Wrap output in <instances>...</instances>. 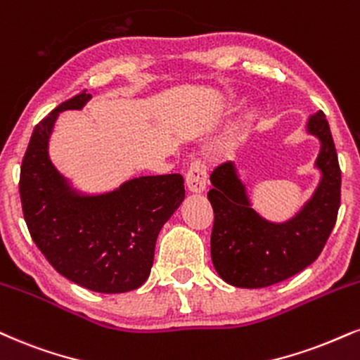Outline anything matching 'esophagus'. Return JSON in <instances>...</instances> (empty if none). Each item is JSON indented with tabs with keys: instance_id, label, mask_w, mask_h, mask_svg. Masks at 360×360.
Returning a JSON list of instances; mask_svg holds the SVG:
<instances>
[{
	"instance_id": "esophagus-1",
	"label": "esophagus",
	"mask_w": 360,
	"mask_h": 360,
	"mask_svg": "<svg viewBox=\"0 0 360 360\" xmlns=\"http://www.w3.org/2000/svg\"><path fill=\"white\" fill-rule=\"evenodd\" d=\"M206 181H207V174H206L205 162L194 161L191 166H189L188 174H186V186H188L189 193H194V194L205 193Z\"/></svg>"
}]
</instances>
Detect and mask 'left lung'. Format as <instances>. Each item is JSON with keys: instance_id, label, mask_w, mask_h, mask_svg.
I'll list each match as a JSON object with an SVG mask.
<instances>
[{"instance_id": "1", "label": "left lung", "mask_w": 360, "mask_h": 360, "mask_svg": "<svg viewBox=\"0 0 360 360\" xmlns=\"http://www.w3.org/2000/svg\"><path fill=\"white\" fill-rule=\"evenodd\" d=\"M305 132L320 144L314 164L320 179L311 196L285 221L258 213L236 162L223 164L211 174V259L233 287L265 288L300 274L319 258L330 236L340 206V167L322 110L309 117Z\"/></svg>"}]
</instances>
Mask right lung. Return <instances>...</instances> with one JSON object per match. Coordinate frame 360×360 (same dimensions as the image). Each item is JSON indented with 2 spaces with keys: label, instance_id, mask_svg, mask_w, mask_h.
Here are the masks:
<instances>
[{
  "label": "right lung",
  "instance_id": "add662e5",
  "mask_svg": "<svg viewBox=\"0 0 360 360\" xmlns=\"http://www.w3.org/2000/svg\"><path fill=\"white\" fill-rule=\"evenodd\" d=\"M82 92L33 129L21 164L20 196L34 245L60 275L98 293L141 287L150 274L159 231L184 201L179 174L141 176L109 191L77 188L50 159V139L62 112L82 110Z\"/></svg>",
  "mask_w": 360,
  "mask_h": 360
}]
</instances>
